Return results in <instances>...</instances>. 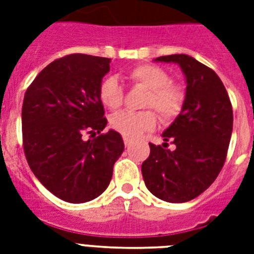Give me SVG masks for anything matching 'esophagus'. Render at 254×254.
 <instances>
[{
	"label": "esophagus",
	"instance_id": "1",
	"mask_svg": "<svg viewBox=\"0 0 254 254\" xmlns=\"http://www.w3.org/2000/svg\"><path fill=\"white\" fill-rule=\"evenodd\" d=\"M131 142L130 138H127V137H124V144H125V146H129Z\"/></svg>",
	"mask_w": 254,
	"mask_h": 254
}]
</instances>
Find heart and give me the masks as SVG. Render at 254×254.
Returning <instances> with one entry per match:
<instances>
[{"label":"heart","instance_id":"obj_1","mask_svg":"<svg viewBox=\"0 0 254 254\" xmlns=\"http://www.w3.org/2000/svg\"><path fill=\"white\" fill-rule=\"evenodd\" d=\"M127 78L134 85L148 89L142 108L157 110L164 121L176 119L185 104V92L181 86L170 82V75L156 65H138L127 71ZM98 97L102 105L110 110L120 109L124 104L125 93L116 77H106L101 81ZM110 127L125 137H137L152 130L157 125V114L153 110L121 112L112 116Z\"/></svg>","mask_w":254,"mask_h":254}]
</instances>
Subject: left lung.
Segmentation results:
<instances>
[{
	"label": "left lung",
	"instance_id": "obj_1",
	"mask_svg": "<svg viewBox=\"0 0 254 254\" xmlns=\"http://www.w3.org/2000/svg\"><path fill=\"white\" fill-rule=\"evenodd\" d=\"M176 63L187 77L181 113L162 133L164 144H149L141 170L152 194L168 202H187L205 191L225 164L233 129L229 96L214 70L187 54L156 58ZM168 142L176 148L169 151Z\"/></svg>",
	"mask_w": 254,
	"mask_h": 254
}]
</instances>
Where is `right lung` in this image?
<instances>
[{"mask_svg": "<svg viewBox=\"0 0 254 254\" xmlns=\"http://www.w3.org/2000/svg\"><path fill=\"white\" fill-rule=\"evenodd\" d=\"M109 70L110 58L67 54L42 69L25 93L26 161L38 181L66 202L100 196L124 152L119 131L101 133L108 121L98 89ZM85 134L93 138L85 141Z\"/></svg>", "mask_w": 254, "mask_h": 254, "instance_id": "obj_1", "label": "right lung"}]
</instances>
